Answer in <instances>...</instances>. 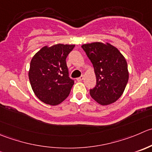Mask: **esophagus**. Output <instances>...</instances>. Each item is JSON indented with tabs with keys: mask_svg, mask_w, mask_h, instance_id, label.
<instances>
[{
	"mask_svg": "<svg viewBox=\"0 0 152 152\" xmlns=\"http://www.w3.org/2000/svg\"><path fill=\"white\" fill-rule=\"evenodd\" d=\"M83 79H84V76H81L80 77L77 78V79H76V80H77L78 82H82V81L83 80Z\"/></svg>",
	"mask_w": 152,
	"mask_h": 152,
	"instance_id": "esophagus-1",
	"label": "esophagus"
}]
</instances>
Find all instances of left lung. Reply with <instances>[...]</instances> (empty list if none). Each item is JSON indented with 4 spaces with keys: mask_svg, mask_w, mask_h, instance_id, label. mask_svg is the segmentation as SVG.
Returning a JSON list of instances; mask_svg holds the SVG:
<instances>
[{
    "mask_svg": "<svg viewBox=\"0 0 152 152\" xmlns=\"http://www.w3.org/2000/svg\"><path fill=\"white\" fill-rule=\"evenodd\" d=\"M93 64L96 85L90 90L91 97L102 105L117 101L129 81L128 64L117 48L109 43L94 42L82 46Z\"/></svg>",
    "mask_w": 152,
    "mask_h": 152,
    "instance_id": "8db88e82",
    "label": "left lung"
}]
</instances>
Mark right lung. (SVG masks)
<instances>
[{
    "mask_svg": "<svg viewBox=\"0 0 152 152\" xmlns=\"http://www.w3.org/2000/svg\"><path fill=\"white\" fill-rule=\"evenodd\" d=\"M74 45L45 46L30 61L29 79L38 98L45 104L57 105L70 94L74 80L69 77L66 58Z\"/></svg>",
    "mask_w": 152,
    "mask_h": 152,
    "instance_id": "1",
    "label": "right lung"
}]
</instances>
